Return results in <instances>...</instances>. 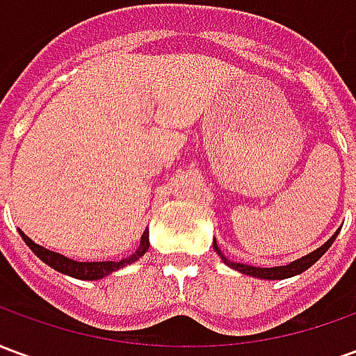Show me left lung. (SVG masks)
<instances>
[{"label": "left lung", "mask_w": 356, "mask_h": 356, "mask_svg": "<svg viewBox=\"0 0 356 356\" xmlns=\"http://www.w3.org/2000/svg\"><path fill=\"white\" fill-rule=\"evenodd\" d=\"M339 234V231H336L332 236H330L328 242H324L321 248H316L314 252L311 254L303 255V257H299L296 261L288 263V265H280V267H252V265H246V263H234L231 259H227L223 254H221V250L217 246V242L213 240V250H216L219 257L223 259L225 265H229L234 270H238L242 275H250L254 276V278H263V280H284V278H291V276L301 275L303 270H307L309 267H313L314 263L321 259L322 255L328 252V248L334 244V240Z\"/></svg>", "instance_id": "obj_1"}]
</instances>
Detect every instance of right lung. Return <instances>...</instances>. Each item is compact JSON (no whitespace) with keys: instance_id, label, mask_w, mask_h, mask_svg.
<instances>
[{"instance_id":"obj_1","label":"right lung","mask_w":356,"mask_h":356,"mask_svg":"<svg viewBox=\"0 0 356 356\" xmlns=\"http://www.w3.org/2000/svg\"><path fill=\"white\" fill-rule=\"evenodd\" d=\"M19 232L20 236H22V240L26 242V246L30 248L43 263H47L49 267H53L55 270H58V273H63V275L72 276V278H80V280H101L104 276L112 275L114 270H120V268L127 267V265H131V263L139 261L140 257L147 254L148 246H150V242H148V229H145L143 236H140L139 248H137L129 257H124V259H120V261H74V259L66 257V255L51 252L47 248L35 244L34 240L28 238L22 231Z\"/></svg>"}]
</instances>
